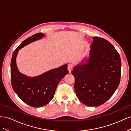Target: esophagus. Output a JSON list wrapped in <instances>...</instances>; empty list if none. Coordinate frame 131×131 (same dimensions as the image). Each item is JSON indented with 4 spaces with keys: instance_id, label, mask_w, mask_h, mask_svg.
Here are the masks:
<instances>
[{
    "instance_id": "34e87169",
    "label": "esophagus",
    "mask_w": 131,
    "mask_h": 131,
    "mask_svg": "<svg viewBox=\"0 0 131 131\" xmlns=\"http://www.w3.org/2000/svg\"><path fill=\"white\" fill-rule=\"evenodd\" d=\"M68 70H69V72L70 73L71 72V71L72 70V69H73V65L71 64V63H70V64L68 65Z\"/></svg>"
}]
</instances>
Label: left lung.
Masks as SVG:
<instances>
[{
  "label": "left lung",
  "instance_id": "8db88e82",
  "mask_svg": "<svg viewBox=\"0 0 131 131\" xmlns=\"http://www.w3.org/2000/svg\"><path fill=\"white\" fill-rule=\"evenodd\" d=\"M89 58L72 71L74 88L81 102L90 106L102 105L116 90L120 82V56L109 41L93 37Z\"/></svg>",
  "mask_w": 131,
  "mask_h": 131
}]
</instances>
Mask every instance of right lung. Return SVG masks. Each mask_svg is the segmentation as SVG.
<instances>
[{"label":"right lung","instance_id":"right-lung-1","mask_svg":"<svg viewBox=\"0 0 131 131\" xmlns=\"http://www.w3.org/2000/svg\"><path fill=\"white\" fill-rule=\"evenodd\" d=\"M44 36L43 33H38L25 39L14 51L11 61V80L14 92L24 102L35 107L50 102L60 81L69 73L66 64L34 77L26 76L18 71L16 62L18 50Z\"/></svg>","mask_w":131,"mask_h":131}]
</instances>
